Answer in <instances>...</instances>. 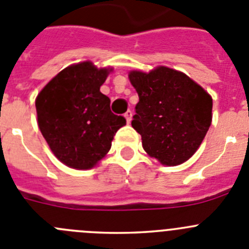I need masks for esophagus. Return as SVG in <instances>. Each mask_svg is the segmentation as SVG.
I'll return each instance as SVG.
<instances>
[{"label":"esophagus","instance_id":"obj_1","mask_svg":"<svg viewBox=\"0 0 249 249\" xmlns=\"http://www.w3.org/2000/svg\"><path fill=\"white\" fill-rule=\"evenodd\" d=\"M132 115H133V112H132V111H127L126 113H124V118H126V121H127V123H129L132 121Z\"/></svg>","mask_w":249,"mask_h":249}]
</instances>
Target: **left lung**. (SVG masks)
Segmentation results:
<instances>
[{"label":"left lung","mask_w":249,"mask_h":249,"mask_svg":"<svg viewBox=\"0 0 249 249\" xmlns=\"http://www.w3.org/2000/svg\"><path fill=\"white\" fill-rule=\"evenodd\" d=\"M128 77L140 96L132 127L148 156L168 166L191 158L211 126V96L188 75L166 67L133 70Z\"/></svg>","instance_id":"1"}]
</instances>
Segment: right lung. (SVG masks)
I'll use <instances>...</instances> for the list:
<instances>
[{
	"label": "right lung",
	"mask_w": 249,
	"mask_h": 249,
	"mask_svg": "<svg viewBox=\"0 0 249 249\" xmlns=\"http://www.w3.org/2000/svg\"><path fill=\"white\" fill-rule=\"evenodd\" d=\"M112 69L91 61L61 70L36 99L38 126L54 156L74 169H91L111 148L126 118L111 112L100 91Z\"/></svg>",
	"instance_id": "add662e5"
}]
</instances>
